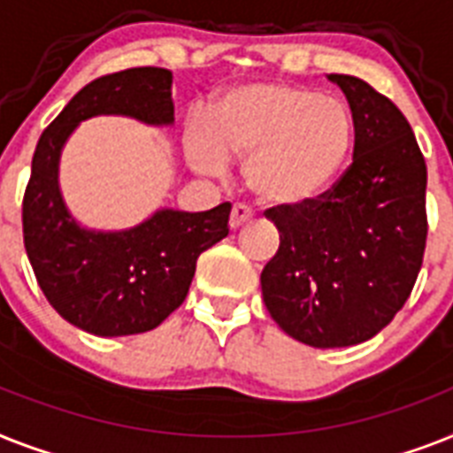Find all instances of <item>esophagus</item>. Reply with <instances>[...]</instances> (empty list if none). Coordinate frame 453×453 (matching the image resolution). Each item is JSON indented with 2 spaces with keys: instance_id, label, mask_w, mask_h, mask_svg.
Here are the masks:
<instances>
[{
  "instance_id": "1",
  "label": "esophagus",
  "mask_w": 453,
  "mask_h": 453,
  "mask_svg": "<svg viewBox=\"0 0 453 453\" xmlns=\"http://www.w3.org/2000/svg\"><path fill=\"white\" fill-rule=\"evenodd\" d=\"M251 219H253L251 209L242 207V204H234L233 211H230V230L234 233V230H239L242 226H246V223H249Z\"/></svg>"
}]
</instances>
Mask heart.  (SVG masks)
Masks as SVG:
<instances>
[{
  "label": "heart",
  "mask_w": 453,
  "mask_h": 453,
  "mask_svg": "<svg viewBox=\"0 0 453 453\" xmlns=\"http://www.w3.org/2000/svg\"><path fill=\"white\" fill-rule=\"evenodd\" d=\"M354 113L314 88L253 81L227 88L186 132L197 174L220 176L244 160V186L260 207L297 211L328 193L354 153Z\"/></svg>",
  "instance_id": "obj_1"
}]
</instances>
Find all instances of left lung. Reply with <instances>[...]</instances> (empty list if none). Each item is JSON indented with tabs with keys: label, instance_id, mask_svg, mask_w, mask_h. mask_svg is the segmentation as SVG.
Returning <instances> with one entry per match:
<instances>
[{
	"label": "left lung",
	"instance_id": "left-lung-1",
	"mask_svg": "<svg viewBox=\"0 0 453 453\" xmlns=\"http://www.w3.org/2000/svg\"><path fill=\"white\" fill-rule=\"evenodd\" d=\"M328 81L354 113V163L319 202L272 214L279 251L260 274L279 328L316 349L354 347L393 321L428 234L426 163L407 119L365 81Z\"/></svg>",
	"mask_w": 453,
	"mask_h": 453
}]
</instances>
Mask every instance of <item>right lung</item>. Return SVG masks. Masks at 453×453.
Here are the masks:
<instances>
[{"instance_id":"1","label":"right lung","mask_w":453,"mask_h":453,"mask_svg":"<svg viewBox=\"0 0 453 453\" xmlns=\"http://www.w3.org/2000/svg\"><path fill=\"white\" fill-rule=\"evenodd\" d=\"M97 116L172 127V72L139 67L102 76L43 130L23 200L25 251L65 321L97 337H123L157 328L181 307L200 253L227 237L230 204L197 214L160 207L125 230L79 223L60 188V157L73 130Z\"/></svg>"}]
</instances>
